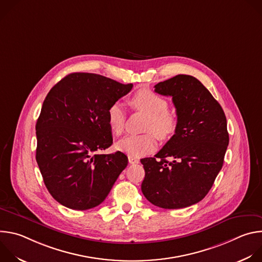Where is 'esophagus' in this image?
<instances>
[{
	"label": "esophagus",
	"mask_w": 262,
	"mask_h": 262,
	"mask_svg": "<svg viewBox=\"0 0 262 262\" xmlns=\"http://www.w3.org/2000/svg\"><path fill=\"white\" fill-rule=\"evenodd\" d=\"M128 162H129V164H138L140 161L138 160V159H136V158H134V157H128Z\"/></svg>",
	"instance_id": "34e87169"
}]
</instances>
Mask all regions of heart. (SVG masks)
Here are the masks:
<instances>
[{"label":"heart","mask_w":262,"mask_h":262,"mask_svg":"<svg viewBox=\"0 0 262 262\" xmlns=\"http://www.w3.org/2000/svg\"><path fill=\"white\" fill-rule=\"evenodd\" d=\"M136 110L149 115L146 130L151 132L141 136H127L117 144L118 150L134 158L143 157L154 151L157 147V137L161 140L169 139L176 130L177 118L173 112L168 110V101L161 95L149 89L138 90L129 100ZM126 113L119 102L112 103L106 111V121L111 132L116 136L122 134Z\"/></svg>","instance_id":"b5f03b06"}]
</instances>
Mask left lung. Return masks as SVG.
<instances>
[{"label": "left lung", "instance_id": "left-lung-1", "mask_svg": "<svg viewBox=\"0 0 262 262\" xmlns=\"http://www.w3.org/2000/svg\"><path fill=\"white\" fill-rule=\"evenodd\" d=\"M155 88L157 93L172 97L177 127L155 158L141 160L145 170L141 190L156 206L188 207L207 195L223 167L229 144L226 116L192 76L178 74Z\"/></svg>", "mask_w": 262, "mask_h": 262}]
</instances>
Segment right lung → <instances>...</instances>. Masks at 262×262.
Listing matches in <instances>:
<instances>
[{
    "label": "right lung",
    "mask_w": 262,
    "mask_h": 262,
    "mask_svg": "<svg viewBox=\"0 0 262 262\" xmlns=\"http://www.w3.org/2000/svg\"><path fill=\"white\" fill-rule=\"evenodd\" d=\"M132 88L99 74L73 72L48 93L36 123V161L60 204L74 210L99 205L126 168L124 154L99 151L113 143L108 106Z\"/></svg>",
    "instance_id": "add662e5"
}]
</instances>
